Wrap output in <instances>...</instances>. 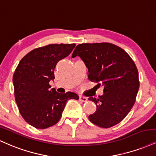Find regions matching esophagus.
Returning a JSON list of instances; mask_svg holds the SVG:
<instances>
[{
	"label": "esophagus",
	"instance_id": "1",
	"mask_svg": "<svg viewBox=\"0 0 156 156\" xmlns=\"http://www.w3.org/2000/svg\"><path fill=\"white\" fill-rule=\"evenodd\" d=\"M80 101H82V102H86L87 101V98L85 96H80Z\"/></svg>",
	"mask_w": 156,
	"mask_h": 156
}]
</instances>
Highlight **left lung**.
I'll return each instance as SVG.
<instances>
[{
    "label": "left lung",
    "mask_w": 156,
    "mask_h": 156,
    "mask_svg": "<svg viewBox=\"0 0 156 156\" xmlns=\"http://www.w3.org/2000/svg\"><path fill=\"white\" fill-rule=\"evenodd\" d=\"M80 56L88 69V79L104 86L99 98L90 97L96 111L89 120L101 128L112 127L127 116L136 101L140 87L139 73L129 55L111 43L80 44L72 58Z\"/></svg>",
    "instance_id": "obj_1"
}]
</instances>
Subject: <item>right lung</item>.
<instances>
[{
  "label": "right lung",
  "mask_w": 156,
  "mask_h": 156,
  "mask_svg": "<svg viewBox=\"0 0 156 156\" xmlns=\"http://www.w3.org/2000/svg\"><path fill=\"white\" fill-rule=\"evenodd\" d=\"M75 44H52L31 50L22 58L13 75L14 97L24 120L38 129L55 125L69 99H79L72 92L49 89L57 63L72 52Z\"/></svg>",
  "instance_id": "add662e5"
}]
</instances>
